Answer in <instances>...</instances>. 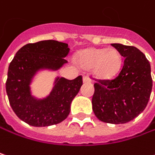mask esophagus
Segmentation results:
<instances>
[{"mask_svg":"<svg viewBox=\"0 0 155 155\" xmlns=\"http://www.w3.org/2000/svg\"><path fill=\"white\" fill-rule=\"evenodd\" d=\"M83 81L84 83H89V82H91V79L89 78V77L87 75H84Z\"/></svg>","mask_w":155,"mask_h":155,"instance_id":"34e87169","label":"esophagus"}]
</instances>
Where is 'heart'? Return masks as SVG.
<instances>
[{
    "label": "heart",
    "mask_w": 155,
    "mask_h": 155,
    "mask_svg": "<svg viewBox=\"0 0 155 155\" xmlns=\"http://www.w3.org/2000/svg\"><path fill=\"white\" fill-rule=\"evenodd\" d=\"M78 61L84 69H94L97 78L107 79L114 77L119 71L122 58L120 53L114 48H90L78 54Z\"/></svg>",
    "instance_id": "obj_1"
}]
</instances>
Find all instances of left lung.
I'll return each instance as SVG.
<instances>
[{"label":"left lung","mask_w":155,"mask_h":155,"mask_svg":"<svg viewBox=\"0 0 155 155\" xmlns=\"http://www.w3.org/2000/svg\"><path fill=\"white\" fill-rule=\"evenodd\" d=\"M124 60L113 79L93 78V110L97 118L107 124H125L144 111L153 87L149 61L133 46L111 44Z\"/></svg>","instance_id":"obj_1"}]
</instances>
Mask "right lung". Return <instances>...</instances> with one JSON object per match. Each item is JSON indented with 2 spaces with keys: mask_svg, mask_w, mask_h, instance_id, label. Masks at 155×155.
Listing matches in <instances>:
<instances>
[{
  "mask_svg": "<svg viewBox=\"0 0 155 155\" xmlns=\"http://www.w3.org/2000/svg\"><path fill=\"white\" fill-rule=\"evenodd\" d=\"M70 53L68 44L56 40L29 43L18 50L11 61L6 92L13 111L29 125L42 127L57 124L67 118L71 103L83 84L82 76L73 80L57 78L48 97L37 101L31 96V79L39 69L57 70Z\"/></svg>",
  "mask_w": 155,
  "mask_h": 155,
  "instance_id": "right-lung-1",
  "label": "right lung"
}]
</instances>
